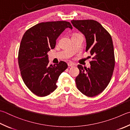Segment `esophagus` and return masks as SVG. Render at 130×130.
I'll use <instances>...</instances> for the list:
<instances>
[{
    "mask_svg": "<svg viewBox=\"0 0 130 130\" xmlns=\"http://www.w3.org/2000/svg\"><path fill=\"white\" fill-rule=\"evenodd\" d=\"M68 67H73V66H75V64H73L72 63H68Z\"/></svg>",
    "mask_w": 130,
    "mask_h": 130,
    "instance_id": "esophagus-1",
    "label": "esophagus"
}]
</instances>
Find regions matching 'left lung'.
<instances>
[{
  "label": "left lung",
  "mask_w": 130,
  "mask_h": 130,
  "mask_svg": "<svg viewBox=\"0 0 130 130\" xmlns=\"http://www.w3.org/2000/svg\"><path fill=\"white\" fill-rule=\"evenodd\" d=\"M71 23L85 36L86 51L93 55L90 68L77 66L80 73L75 79L76 84L83 94L94 97L105 89L113 73L116 63L111 37L93 20H72Z\"/></svg>",
  "instance_id": "1"
}]
</instances>
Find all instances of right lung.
Instances as JSON below:
<instances>
[{
	"label": "right lung",
	"instance_id": "add662e5",
	"mask_svg": "<svg viewBox=\"0 0 130 130\" xmlns=\"http://www.w3.org/2000/svg\"><path fill=\"white\" fill-rule=\"evenodd\" d=\"M67 28L72 29L68 21L43 22L28 29L22 38L18 54L22 79L28 89L39 97L49 95L57 89L59 76L68 67L63 61L49 66L47 55Z\"/></svg>",
	"mask_w": 130,
	"mask_h": 130
}]
</instances>
